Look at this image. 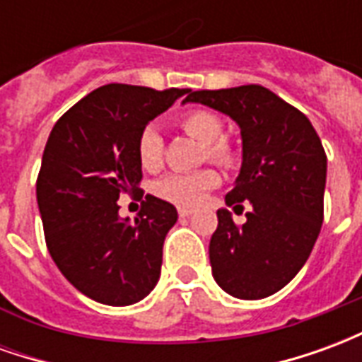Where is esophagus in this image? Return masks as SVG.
Returning <instances> with one entry per match:
<instances>
[{
    "mask_svg": "<svg viewBox=\"0 0 362 362\" xmlns=\"http://www.w3.org/2000/svg\"><path fill=\"white\" fill-rule=\"evenodd\" d=\"M192 213H194V209H192V207H178V215H180L182 219H184V217H189Z\"/></svg>",
    "mask_w": 362,
    "mask_h": 362,
    "instance_id": "1",
    "label": "esophagus"
}]
</instances>
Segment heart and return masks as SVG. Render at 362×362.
<instances>
[{
	"instance_id": "heart-1",
	"label": "heart",
	"mask_w": 362,
	"mask_h": 362,
	"mask_svg": "<svg viewBox=\"0 0 362 362\" xmlns=\"http://www.w3.org/2000/svg\"><path fill=\"white\" fill-rule=\"evenodd\" d=\"M182 127L188 132L197 141L209 145L207 153L215 160L225 163L228 160V149L225 143H221L223 137V124L211 112L196 110L188 112L182 116ZM137 157L143 168L153 170L160 165L163 158V135L157 126H145L137 137ZM219 184V174L213 168H204L196 173H173L166 174L165 178L157 182V194L168 202L180 205H196L205 197V194Z\"/></svg>"
}]
</instances>
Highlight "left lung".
<instances>
[{"mask_svg":"<svg viewBox=\"0 0 362 362\" xmlns=\"http://www.w3.org/2000/svg\"><path fill=\"white\" fill-rule=\"evenodd\" d=\"M186 103L228 116L243 137L240 173L225 202L248 199L252 211L243 227L228 209L217 211L213 277L230 296L266 298L300 272L320 235L327 170L322 141L303 112L262 85L189 90Z\"/></svg>","mask_w":362,"mask_h":362,"instance_id":"left-lung-1","label":"left lung"}]
</instances>
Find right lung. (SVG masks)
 I'll return each mask as SVG.
<instances>
[{"mask_svg": "<svg viewBox=\"0 0 362 362\" xmlns=\"http://www.w3.org/2000/svg\"><path fill=\"white\" fill-rule=\"evenodd\" d=\"M186 93L110 83L52 127L36 182L46 244L64 277L96 303H139L160 277L176 207L145 196L139 215L129 221L119 217L118 197L141 184V129Z\"/></svg>", "mask_w": 362, "mask_h": 362, "instance_id": "obj_1", "label": "right lung"}]
</instances>
